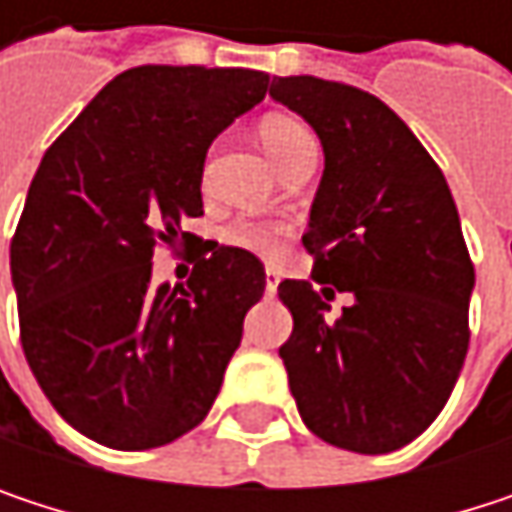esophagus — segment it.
Here are the masks:
<instances>
[{"instance_id":"1","label":"esophagus","mask_w":512,"mask_h":512,"mask_svg":"<svg viewBox=\"0 0 512 512\" xmlns=\"http://www.w3.org/2000/svg\"><path fill=\"white\" fill-rule=\"evenodd\" d=\"M275 290H278V269L266 266V296H275Z\"/></svg>"}]
</instances>
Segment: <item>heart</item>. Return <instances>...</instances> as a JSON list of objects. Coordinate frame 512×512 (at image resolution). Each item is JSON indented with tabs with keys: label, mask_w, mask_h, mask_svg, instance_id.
<instances>
[{
	"label": "heart",
	"mask_w": 512,
	"mask_h": 512,
	"mask_svg": "<svg viewBox=\"0 0 512 512\" xmlns=\"http://www.w3.org/2000/svg\"><path fill=\"white\" fill-rule=\"evenodd\" d=\"M257 139L266 148V154L275 159V165L284 171L290 162H296L305 151L314 148L311 133L290 115L281 112H269L260 118L257 124ZM228 246L255 252V255H275L281 240L287 237V225L284 222H257V219H237L222 231Z\"/></svg>",
	"instance_id": "heart-1"
}]
</instances>
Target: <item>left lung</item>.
<instances>
[{
  "mask_svg": "<svg viewBox=\"0 0 512 512\" xmlns=\"http://www.w3.org/2000/svg\"><path fill=\"white\" fill-rule=\"evenodd\" d=\"M326 168L302 237L311 281H281L293 332L278 356L305 427L356 454L418 439L445 409L468 353L474 263L448 180L373 94L317 76H272ZM335 292L354 305L329 318Z\"/></svg>",
  "mask_w": 512,
  "mask_h": 512,
  "instance_id": "8db88e82",
  "label": "left lung"
}]
</instances>
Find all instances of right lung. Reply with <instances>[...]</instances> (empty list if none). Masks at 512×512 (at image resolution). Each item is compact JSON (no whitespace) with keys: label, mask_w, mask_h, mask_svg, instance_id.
I'll return each instance as SVG.
<instances>
[{"label":"right lung","mask_w":512,"mask_h":512,"mask_svg":"<svg viewBox=\"0 0 512 512\" xmlns=\"http://www.w3.org/2000/svg\"><path fill=\"white\" fill-rule=\"evenodd\" d=\"M249 67L118 73L52 142L11 240L26 361L55 412L115 451L198 427L266 287L246 249L183 231L204 216L213 139L263 100ZM191 248L186 285L150 284L153 249Z\"/></svg>","instance_id":"obj_1"}]
</instances>
